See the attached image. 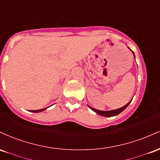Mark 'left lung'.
Listing matches in <instances>:
<instances>
[{
	"label": "left lung",
	"instance_id": "obj_1",
	"mask_svg": "<svg viewBox=\"0 0 160 160\" xmlns=\"http://www.w3.org/2000/svg\"><path fill=\"white\" fill-rule=\"evenodd\" d=\"M134 54V52H133ZM134 56H135V55H134ZM130 102H131V101H130L129 102H128V104H126V105L123 106V107L119 108V109H117V110H113V111H99V110H96L95 109V108L90 107V106H89V108H90L91 110H92L93 111H95V113H97L98 114L101 115V116H103V117H113V116H117L118 115L119 113H120L121 112L123 111L125 109H126V108L128 107V104H130Z\"/></svg>",
	"mask_w": 160,
	"mask_h": 160
}]
</instances>
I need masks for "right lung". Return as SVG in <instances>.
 Wrapping results in <instances>:
<instances>
[{
	"label": "right lung",
	"mask_w": 160,
	"mask_h": 160,
	"mask_svg": "<svg viewBox=\"0 0 160 160\" xmlns=\"http://www.w3.org/2000/svg\"><path fill=\"white\" fill-rule=\"evenodd\" d=\"M46 108H43V109H40V110H36V111H32V112H34V113H38V112H40L43 111V110H45Z\"/></svg>",
	"instance_id": "right-lung-1"
}]
</instances>
